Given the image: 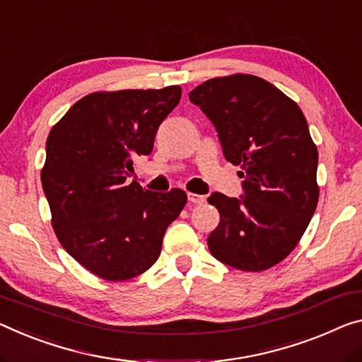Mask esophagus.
<instances>
[{"mask_svg":"<svg viewBox=\"0 0 362 362\" xmlns=\"http://www.w3.org/2000/svg\"><path fill=\"white\" fill-rule=\"evenodd\" d=\"M187 200H189V202L196 204V205H202V204L205 202V196H200V194L189 192V194H187Z\"/></svg>","mask_w":362,"mask_h":362,"instance_id":"obj_1","label":"esophagus"}]
</instances>
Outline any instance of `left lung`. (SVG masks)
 <instances>
[{
	"instance_id": "8db88e82",
	"label": "left lung",
	"mask_w": 362,
	"mask_h": 362,
	"mask_svg": "<svg viewBox=\"0 0 362 362\" xmlns=\"http://www.w3.org/2000/svg\"><path fill=\"white\" fill-rule=\"evenodd\" d=\"M212 121L228 162L241 166L239 199L214 192L220 223L207 239L220 262L260 272L281 262L304 235L319 200V153L301 108L251 74L215 77L189 92Z\"/></svg>"
}]
</instances>
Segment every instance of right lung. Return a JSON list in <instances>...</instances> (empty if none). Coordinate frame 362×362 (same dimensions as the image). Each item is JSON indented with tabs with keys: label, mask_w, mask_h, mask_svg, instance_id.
I'll return each mask as SVG.
<instances>
[{
	"label": "right lung",
	"mask_w": 362,
	"mask_h": 362,
	"mask_svg": "<svg viewBox=\"0 0 362 362\" xmlns=\"http://www.w3.org/2000/svg\"><path fill=\"white\" fill-rule=\"evenodd\" d=\"M181 87L95 92L76 102L47 139L42 186L61 246L103 280L124 281L158 259L187 196L127 185L132 160L153 148Z\"/></svg>",
	"instance_id": "1"
}]
</instances>
